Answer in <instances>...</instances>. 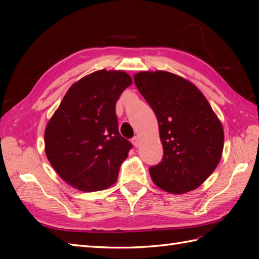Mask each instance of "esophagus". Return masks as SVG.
Wrapping results in <instances>:
<instances>
[{"mask_svg":"<svg viewBox=\"0 0 259 259\" xmlns=\"http://www.w3.org/2000/svg\"><path fill=\"white\" fill-rule=\"evenodd\" d=\"M131 142H133V145H134L136 148H138V147L140 146V139H139V137H135V138H133V140H131Z\"/></svg>","mask_w":259,"mask_h":259,"instance_id":"esophagus-1","label":"esophagus"}]
</instances>
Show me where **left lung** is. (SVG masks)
Here are the masks:
<instances>
[{
  "mask_svg": "<svg viewBox=\"0 0 259 259\" xmlns=\"http://www.w3.org/2000/svg\"><path fill=\"white\" fill-rule=\"evenodd\" d=\"M135 83L155 112L163 147L160 163L149 171L170 194L198 188L221 161L224 129L198 88L167 71L136 73Z\"/></svg>",
  "mask_w": 259,
  "mask_h": 259,
  "instance_id": "1",
  "label": "left lung"
}]
</instances>
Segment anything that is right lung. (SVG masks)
<instances>
[{
  "mask_svg": "<svg viewBox=\"0 0 259 259\" xmlns=\"http://www.w3.org/2000/svg\"><path fill=\"white\" fill-rule=\"evenodd\" d=\"M133 83L124 71L99 70L70 87L45 133L46 155L65 183L81 191L109 188L133 145L121 137L115 103Z\"/></svg>",
  "mask_w": 259,
  "mask_h": 259,
  "instance_id": "obj_1",
  "label": "right lung"
}]
</instances>
